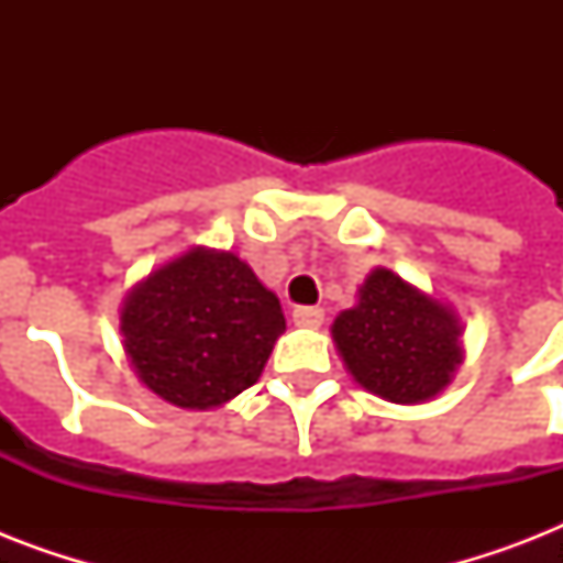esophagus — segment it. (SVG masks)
<instances>
[{"label": "esophagus", "mask_w": 563, "mask_h": 563, "mask_svg": "<svg viewBox=\"0 0 563 563\" xmlns=\"http://www.w3.org/2000/svg\"><path fill=\"white\" fill-rule=\"evenodd\" d=\"M291 321L298 327H309V330H318L324 324V309L321 307H298L291 312Z\"/></svg>", "instance_id": "esophagus-1"}]
</instances>
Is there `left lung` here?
Wrapping results in <instances>:
<instances>
[{"mask_svg":"<svg viewBox=\"0 0 563 563\" xmlns=\"http://www.w3.org/2000/svg\"><path fill=\"white\" fill-rule=\"evenodd\" d=\"M330 333L347 374L400 406L438 397L464 362L455 309L383 265L365 277L356 307L339 312Z\"/></svg>","mask_w":563,"mask_h":563,"instance_id":"obj_1","label":"left lung"}]
</instances>
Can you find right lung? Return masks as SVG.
Instances as JSON below:
<instances>
[{
    "label": "right lung",
    "instance_id": "obj_1",
    "mask_svg": "<svg viewBox=\"0 0 563 563\" xmlns=\"http://www.w3.org/2000/svg\"><path fill=\"white\" fill-rule=\"evenodd\" d=\"M283 330L280 300L254 268L203 245L154 268L119 309L131 368L178 409H216L251 388Z\"/></svg>",
    "mask_w": 563,
    "mask_h": 563
}]
</instances>
